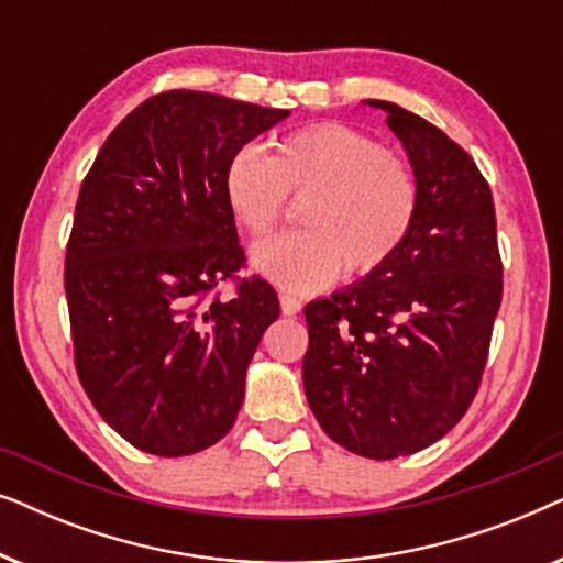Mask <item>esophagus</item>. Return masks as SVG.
<instances>
[{
    "mask_svg": "<svg viewBox=\"0 0 563 563\" xmlns=\"http://www.w3.org/2000/svg\"><path fill=\"white\" fill-rule=\"evenodd\" d=\"M279 305H282V312L287 314V318H295V314H299V310H302V302L291 295H279Z\"/></svg>",
    "mask_w": 563,
    "mask_h": 563,
    "instance_id": "34e87169",
    "label": "esophagus"
}]
</instances>
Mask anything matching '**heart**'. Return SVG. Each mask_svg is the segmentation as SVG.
Listing matches in <instances>:
<instances>
[{
    "mask_svg": "<svg viewBox=\"0 0 563 563\" xmlns=\"http://www.w3.org/2000/svg\"><path fill=\"white\" fill-rule=\"evenodd\" d=\"M222 191L238 225L264 238L289 197L305 199V230L258 243L253 272L291 295H312L345 272L379 268L405 241L418 210V181L402 158L343 125L289 135L274 156L245 145L228 161Z\"/></svg>",
    "mask_w": 563,
    "mask_h": 563,
    "instance_id": "heart-1",
    "label": "heart"
}]
</instances>
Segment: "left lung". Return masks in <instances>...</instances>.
<instances>
[{"label": "left lung", "mask_w": 563, "mask_h": 563, "mask_svg": "<svg viewBox=\"0 0 563 563\" xmlns=\"http://www.w3.org/2000/svg\"><path fill=\"white\" fill-rule=\"evenodd\" d=\"M387 112L418 181L399 249L364 279L305 307L310 410L366 459L428 449L464 418L487 364L503 299L489 184L443 130L395 102Z\"/></svg>", "instance_id": "obj_1"}]
</instances>
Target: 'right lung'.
<instances>
[{
    "mask_svg": "<svg viewBox=\"0 0 563 563\" xmlns=\"http://www.w3.org/2000/svg\"><path fill=\"white\" fill-rule=\"evenodd\" d=\"M287 118L210 91H164L112 130L81 184L66 249L76 372L104 422L145 453L210 449L241 410L279 299L264 279L228 302L207 299L243 266L222 176Z\"/></svg>",
    "mask_w": 563,
    "mask_h": 563,
    "instance_id": "right-lung-1",
    "label": "right lung"
}]
</instances>
